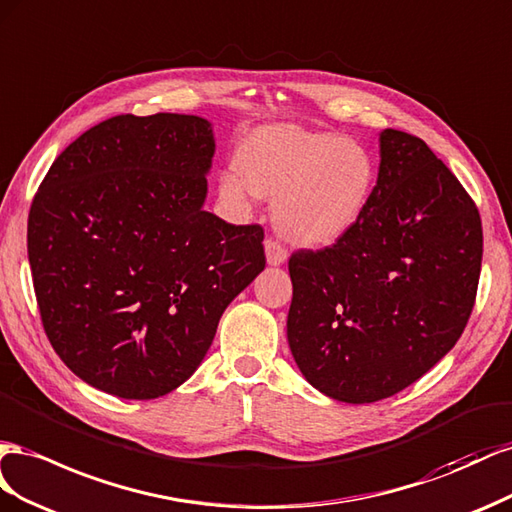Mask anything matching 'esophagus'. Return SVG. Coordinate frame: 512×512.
<instances>
[{
  "mask_svg": "<svg viewBox=\"0 0 512 512\" xmlns=\"http://www.w3.org/2000/svg\"><path fill=\"white\" fill-rule=\"evenodd\" d=\"M264 248H266V259H268L270 266H281L287 261V251H285V246H281L279 240L268 238Z\"/></svg>",
  "mask_w": 512,
  "mask_h": 512,
  "instance_id": "obj_1",
  "label": "esophagus"
}]
</instances>
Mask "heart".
<instances>
[{"mask_svg":"<svg viewBox=\"0 0 512 512\" xmlns=\"http://www.w3.org/2000/svg\"><path fill=\"white\" fill-rule=\"evenodd\" d=\"M375 184L377 160L364 143L274 124L240 143L236 165L221 173L218 191L231 203L274 199L276 229L289 242L328 246L356 229Z\"/></svg>","mask_w":512,"mask_h":512,"instance_id":"1","label":"heart"}]
</instances>
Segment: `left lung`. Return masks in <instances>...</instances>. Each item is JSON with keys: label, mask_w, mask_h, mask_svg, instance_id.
Segmentation results:
<instances>
[{"label": "left lung", "mask_w": 512, "mask_h": 512, "mask_svg": "<svg viewBox=\"0 0 512 512\" xmlns=\"http://www.w3.org/2000/svg\"><path fill=\"white\" fill-rule=\"evenodd\" d=\"M480 261L483 225L461 182L422 139L382 130L362 221L289 259L287 341L306 382L343 403L414 384L459 341Z\"/></svg>", "instance_id": "obj_1"}]
</instances>
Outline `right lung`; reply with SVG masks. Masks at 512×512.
<instances>
[{
    "instance_id": "right-lung-1",
    "label": "right lung",
    "mask_w": 512,
    "mask_h": 512,
    "mask_svg": "<svg viewBox=\"0 0 512 512\" xmlns=\"http://www.w3.org/2000/svg\"><path fill=\"white\" fill-rule=\"evenodd\" d=\"M214 150L199 115H115L42 180L29 268L55 354L85 384L137 401L175 390L266 268L264 229L203 210Z\"/></svg>"
}]
</instances>
